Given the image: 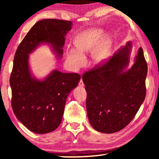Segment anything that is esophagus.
Here are the masks:
<instances>
[{
  "mask_svg": "<svg viewBox=\"0 0 159 159\" xmlns=\"http://www.w3.org/2000/svg\"><path fill=\"white\" fill-rule=\"evenodd\" d=\"M79 85L80 86V87H83V86H84V83H83L82 79H80V82H79Z\"/></svg>",
  "mask_w": 159,
  "mask_h": 159,
  "instance_id": "obj_1",
  "label": "esophagus"
}]
</instances>
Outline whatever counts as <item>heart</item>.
<instances>
[{
	"instance_id": "1",
	"label": "heart",
	"mask_w": 159,
	"mask_h": 159,
	"mask_svg": "<svg viewBox=\"0 0 159 159\" xmlns=\"http://www.w3.org/2000/svg\"><path fill=\"white\" fill-rule=\"evenodd\" d=\"M103 34L102 29L93 27L75 36L73 41L75 49L69 48L66 50V59L72 69L81 68L85 62V55L91 51V60L94 64H100L108 60L111 55V37L107 35L101 42Z\"/></svg>"
}]
</instances>
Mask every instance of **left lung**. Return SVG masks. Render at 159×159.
Here are the masks:
<instances>
[{"mask_svg": "<svg viewBox=\"0 0 159 159\" xmlns=\"http://www.w3.org/2000/svg\"><path fill=\"white\" fill-rule=\"evenodd\" d=\"M132 47V42H127L105 64L83 76L88 119L100 133H114L124 128L145 99L147 64L139 48L133 66L127 69Z\"/></svg>", "mask_w": 159, "mask_h": 159, "instance_id": "left-lung-1", "label": "left lung"}]
</instances>
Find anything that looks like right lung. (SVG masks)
Listing matches in <instances>:
<instances>
[{"label":"right lung","instance_id":"1","mask_svg":"<svg viewBox=\"0 0 159 159\" xmlns=\"http://www.w3.org/2000/svg\"><path fill=\"white\" fill-rule=\"evenodd\" d=\"M72 25L70 21L54 19L37 21L15 52L10 79L12 109L17 119L35 133H50L60 125L67 97L77 87L80 76L53 69L38 79L31 71L29 55L48 45L56 59L61 60L65 36Z\"/></svg>","mask_w":159,"mask_h":159}]
</instances>
